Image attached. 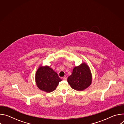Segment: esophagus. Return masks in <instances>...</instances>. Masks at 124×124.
<instances>
[{"label":"esophagus","instance_id":"esophagus-1","mask_svg":"<svg viewBox=\"0 0 124 124\" xmlns=\"http://www.w3.org/2000/svg\"><path fill=\"white\" fill-rule=\"evenodd\" d=\"M62 79L63 80H67V77H64L62 78Z\"/></svg>","mask_w":124,"mask_h":124}]
</instances>
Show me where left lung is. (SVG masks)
I'll return each instance as SVG.
<instances>
[{
  "label": "left lung",
  "mask_w": 124,
  "mask_h": 124,
  "mask_svg": "<svg viewBox=\"0 0 124 124\" xmlns=\"http://www.w3.org/2000/svg\"><path fill=\"white\" fill-rule=\"evenodd\" d=\"M68 83L73 89L81 91L89 87L92 83V76L90 69L85 63H83L73 70L72 74L68 78Z\"/></svg>",
  "instance_id": "obj_1"
}]
</instances>
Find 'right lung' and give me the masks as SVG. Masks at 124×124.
<instances>
[{
	"instance_id": "right-lung-1",
	"label": "right lung",
	"mask_w": 124,
	"mask_h": 124,
	"mask_svg": "<svg viewBox=\"0 0 124 124\" xmlns=\"http://www.w3.org/2000/svg\"><path fill=\"white\" fill-rule=\"evenodd\" d=\"M35 81L39 89L49 93L56 89L62 79L57 73L49 66H40L36 73Z\"/></svg>"
}]
</instances>
